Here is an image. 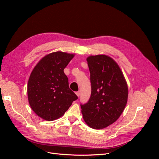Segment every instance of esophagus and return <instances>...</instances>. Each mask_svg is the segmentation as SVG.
Masks as SVG:
<instances>
[{"label":"esophagus","instance_id":"1","mask_svg":"<svg viewBox=\"0 0 159 159\" xmlns=\"http://www.w3.org/2000/svg\"><path fill=\"white\" fill-rule=\"evenodd\" d=\"M75 94H76L77 96H78V97L79 98L80 95V91H77V92H75Z\"/></svg>","mask_w":159,"mask_h":159}]
</instances>
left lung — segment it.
I'll list each match as a JSON object with an SVG mask.
<instances>
[{
  "mask_svg": "<svg viewBox=\"0 0 159 159\" xmlns=\"http://www.w3.org/2000/svg\"><path fill=\"white\" fill-rule=\"evenodd\" d=\"M90 71L91 93L88 103L81 105L86 124L102 129L119 118L128 99V86L119 65L103 54L87 57Z\"/></svg>",
  "mask_w": 159,
  "mask_h": 159,
  "instance_id": "8db88e82",
  "label": "left lung"
}]
</instances>
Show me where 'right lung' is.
<instances>
[{"label":"right lung","mask_w":159,"mask_h":159,"mask_svg":"<svg viewBox=\"0 0 159 159\" xmlns=\"http://www.w3.org/2000/svg\"><path fill=\"white\" fill-rule=\"evenodd\" d=\"M74 54L57 51L47 54L32 71L27 85L30 106L38 117L54 121L64 115L78 99L69 88L64 70Z\"/></svg>","instance_id":"1"}]
</instances>
